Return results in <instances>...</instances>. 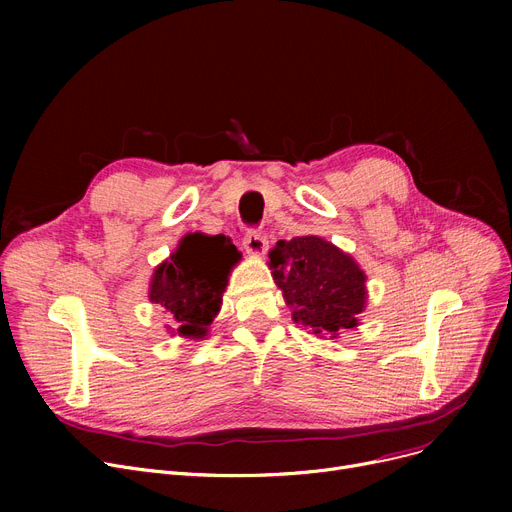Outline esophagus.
Here are the masks:
<instances>
[{"instance_id":"1","label":"esophagus","mask_w":512,"mask_h":512,"mask_svg":"<svg viewBox=\"0 0 512 512\" xmlns=\"http://www.w3.org/2000/svg\"><path fill=\"white\" fill-rule=\"evenodd\" d=\"M242 247H245V251L253 257H261L265 255L267 251V238L255 230H249L245 234V238H242Z\"/></svg>"}]
</instances>
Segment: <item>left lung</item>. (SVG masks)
I'll use <instances>...</instances> for the list:
<instances>
[{
	"label": "left lung",
	"instance_id": "left-lung-1",
	"mask_svg": "<svg viewBox=\"0 0 512 512\" xmlns=\"http://www.w3.org/2000/svg\"><path fill=\"white\" fill-rule=\"evenodd\" d=\"M292 309L294 324L317 338H338L359 326L367 307V276L353 255L309 234L278 240L267 261Z\"/></svg>",
	"mask_w": 512,
	"mask_h": 512
}]
</instances>
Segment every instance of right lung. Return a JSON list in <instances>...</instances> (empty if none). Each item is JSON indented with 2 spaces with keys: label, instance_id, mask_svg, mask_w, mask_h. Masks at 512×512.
<instances>
[{
  "label": "right lung",
  "instance_id": "obj_1",
  "mask_svg": "<svg viewBox=\"0 0 512 512\" xmlns=\"http://www.w3.org/2000/svg\"><path fill=\"white\" fill-rule=\"evenodd\" d=\"M242 253L224 234L188 232L149 282V301L166 313L170 336L201 340L222 309L230 272Z\"/></svg>",
  "mask_w": 512,
  "mask_h": 512
}]
</instances>
